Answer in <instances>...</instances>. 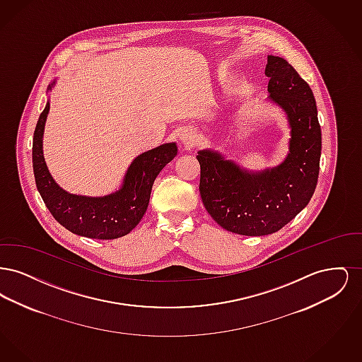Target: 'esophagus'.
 <instances>
[{"mask_svg":"<svg viewBox=\"0 0 362 362\" xmlns=\"http://www.w3.org/2000/svg\"><path fill=\"white\" fill-rule=\"evenodd\" d=\"M197 142V132L192 127H186L179 134V144L185 149H191Z\"/></svg>","mask_w":362,"mask_h":362,"instance_id":"1","label":"esophagus"}]
</instances>
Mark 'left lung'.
I'll use <instances>...</instances> for the list:
<instances>
[{"instance_id":"1","label":"left lung","mask_w":362,"mask_h":362,"mask_svg":"<svg viewBox=\"0 0 362 362\" xmlns=\"http://www.w3.org/2000/svg\"><path fill=\"white\" fill-rule=\"evenodd\" d=\"M267 100L286 115L291 129L288 155L276 167L241 168L218 151H198L199 192L211 218L244 236L274 233L308 205L315 192L322 153V130L310 86L292 65L267 55Z\"/></svg>"}]
</instances>
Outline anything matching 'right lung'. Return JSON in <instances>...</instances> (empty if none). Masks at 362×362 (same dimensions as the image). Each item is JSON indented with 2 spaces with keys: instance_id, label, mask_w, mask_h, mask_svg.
<instances>
[{
  "instance_id": "add662e5",
  "label": "right lung",
  "mask_w": 362,
  "mask_h": 362,
  "mask_svg": "<svg viewBox=\"0 0 362 362\" xmlns=\"http://www.w3.org/2000/svg\"><path fill=\"white\" fill-rule=\"evenodd\" d=\"M54 80L47 88L52 92ZM50 111L47 100L36 123L33 142V165L36 187L54 218L74 235L112 240L130 233L144 217L152 186L160 171L177 155L175 142L163 144L138 155L123 176L121 187L103 197L70 194L49 171L43 156L45 124Z\"/></svg>"
}]
</instances>
